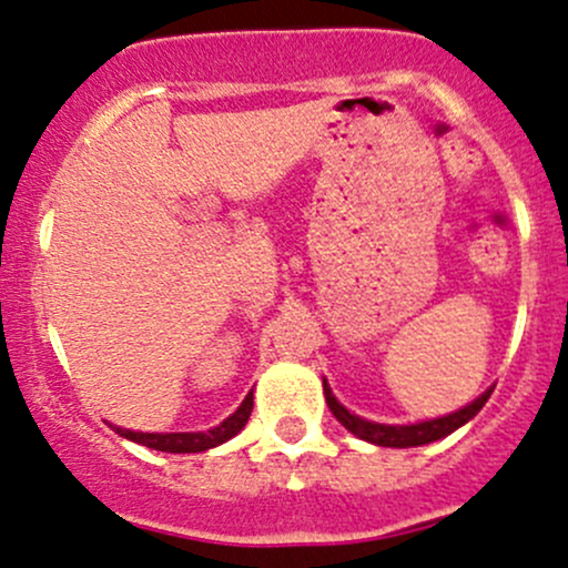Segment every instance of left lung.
Here are the masks:
<instances>
[{
	"instance_id": "obj_1",
	"label": "left lung",
	"mask_w": 568,
	"mask_h": 568,
	"mask_svg": "<svg viewBox=\"0 0 568 568\" xmlns=\"http://www.w3.org/2000/svg\"><path fill=\"white\" fill-rule=\"evenodd\" d=\"M490 393L493 389H487V393L479 395L474 404L463 406L460 412L447 414V417L430 419V423L379 425V423H368V419H359L355 414L346 412V408L335 400V395L331 393V387H327L325 382V400L327 406H331V412L335 414V419H338L346 430L355 433L357 438H363V442H371V444H379V447H419V444L438 442V438L449 436V433L460 428V425H466L471 417H477V412L487 404Z\"/></svg>"
}]
</instances>
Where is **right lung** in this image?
Here are the masks:
<instances>
[{"mask_svg":"<svg viewBox=\"0 0 568 568\" xmlns=\"http://www.w3.org/2000/svg\"><path fill=\"white\" fill-rule=\"evenodd\" d=\"M252 408H254V395L248 393L246 398H243V404L237 406L235 414H230L222 425H216V428L205 433H135L124 428H115V433L130 438V442L143 444V447L156 449V453H205V449L219 447V444L230 442L235 433H241L243 425L248 423Z\"/></svg>","mask_w":568,"mask_h":568,"instance_id":"right-lung-1","label":"right lung"}]
</instances>
